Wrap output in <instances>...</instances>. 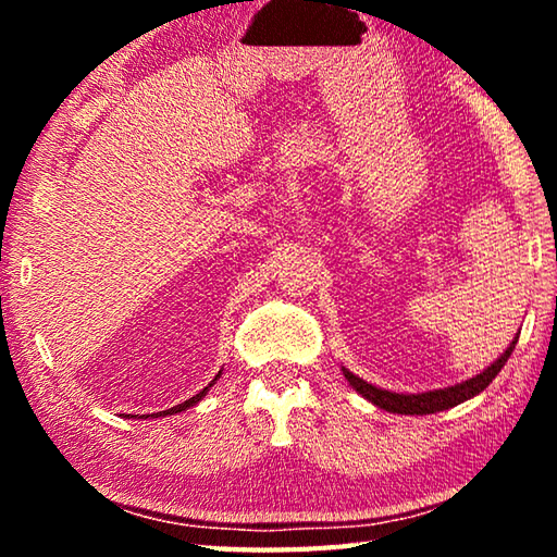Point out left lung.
Here are the masks:
<instances>
[{"instance_id":"8db88e82","label":"left lung","mask_w":557,"mask_h":557,"mask_svg":"<svg viewBox=\"0 0 557 557\" xmlns=\"http://www.w3.org/2000/svg\"><path fill=\"white\" fill-rule=\"evenodd\" d=\"M521 334V332H518ZM516 342L518 336L513 338L511 344H508L506 351L496 358V361L492 366H486V369L482 373L471 375V379L461 381V383H455V385H447V388H440V391H425V393H393V391H385V388H379V385H373L369 381L358 379L356 373H351L348 369L342 371L346 375V381L351 388L363 395L366 400L373 403L375 408L381 410H388V412H398V414H432V412H442V410H449L455 408V405L465 403L469 398H474V395L482 393L488 383H492L498 371L504 369L508 356L513 354L516 348Z\"/></svg>"}]
</instances>
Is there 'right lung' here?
<instances>
[{"label":"right lung","mask_w":557,"mask_h":557,"mask_svg":"<svg viewBox=\"0 0 557 557\" xmlns=\"http://www.w3.org/2000/svg\"><path fill=\"white\" fill-rule=\"evenodd\" d=\"M221 379V371H219V375H215V379L209 383V385H206V388L201 391V393H196L194 395V398H188V400H184V403H178V405H174V408H169V410H162V412H157V418H166V414H174V412H184V410H188V408H194V405L196 403H199V400H203L206 398V393H209L211 391V385L215 383V381H219ZM127 418H129V414H127ZM132 418H135V414H132ZM139 418H152V414H139Z\"/></svg>","instance_id":"right-lung-1"}]
</instances>
